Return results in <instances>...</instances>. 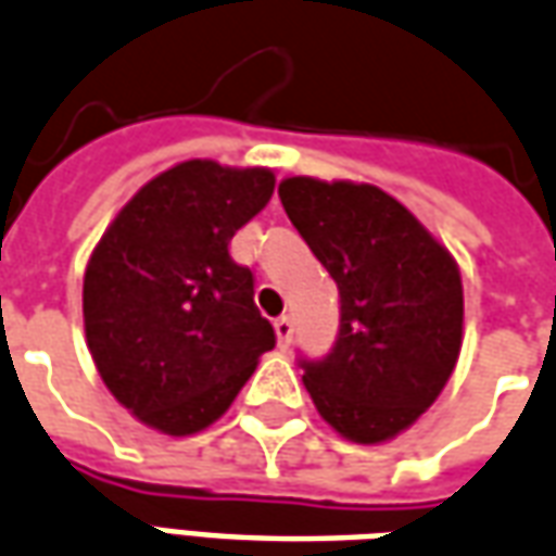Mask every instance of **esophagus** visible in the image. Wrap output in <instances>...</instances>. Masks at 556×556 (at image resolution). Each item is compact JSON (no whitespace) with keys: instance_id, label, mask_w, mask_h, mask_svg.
I'll return each instance as SVG.
<instances>
[{"instance_id":"1","label":"esophagus","mask_w":556,"mask_h":556,"mask_svg":"<svg viewBox=\"0 0 556 556\" xmlns=\"http://www.w3.org/2000/svg\"><path fill=\"white\" fill-rule=\"evenodd\" d=\"M274 328H277L279 349H289V345H291V333H294V321H291V316H279L277 321H274Z\"/></svg>"}]
</instances>
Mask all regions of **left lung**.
Returning a JSON list of instances; mask_svg holds the SVG:
<instances>
[{"label": "left lung", "instance_id": "1", "mask_svg": "<svg viewBox=\"0 0 556 556\" xmlns=\"http://www.w3.org/2000/svg\"><path fill=\"white\" fill-rule=\"evenodd\" d=\"M279 201L340 289L337 343L301 358L306 391L345 440H394L440 397L460 355L457 262L379 186L286 177Z\"/></svg>", "mask_w": 556, "mask_h": 556}]
</instances>
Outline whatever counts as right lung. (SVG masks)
I'll list each match as a JSON object with an SVG mask.
<instances>
[{
	"mask_svg": "<svg viewBox=\"0 0 556 556\" xmlns=\"http://www.w3.org/2000/svg\"><path fill=\"white\" fill-rule=\"evenodd\" d=\"M274 184L267 168L180 162L135 192L89 255V352L147 427L168 437L211 427L277 343L252 301V270L228 255Z\"/></svg>",
	"mask_w": 556,
	"mask_h": 556,
	"instance_id": "right-lung-1",
	"label": "right lung"
}]
</instances>
